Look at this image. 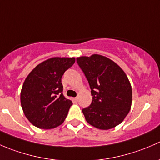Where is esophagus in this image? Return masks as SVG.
Wrapping results in <instances>:
<instances>
[{
    "label": "esophagus",
    "mask_w": 160,
    "mask_h": 160,
    "mask_svg": "<svg viewBox=\"0 0 160 160\" xmlns=\"http://www.w3.org/2000/svg\"><path fill=\"white\" fill-rule=\"evenodd\" d=\"M72 100H73L74 102H77V101H78V98H72Z\"/></svg>",
    "instance_id": "esophagus-1"
}]
</instances>
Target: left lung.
Here are the masks:
<instances>
[{
  "mask_svg": "<svg viewBox=\"0 0 160 160\" xmlns=\"http://www.w3.org/2000/svg\"><path fill=\"white\" fill-rule=\"evenodd\" d=\"M89 83L91 104L83 108L86 121L99 129L108 130L122 123L132 106V91L126 74L114 61L93 54L77 58Z\"/></svg>",
  "mask_w": 160,
  "mask_h": 160,
  "instance_id": "left-lung-1",
  "label": "left lung"
}]
</instances>
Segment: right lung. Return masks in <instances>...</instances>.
I'll list each match as a JSON object with an SVG mask.
<instances>
[{
  "instance_id": "right-lung-1",
  "label": "right lung",
  "mask_w": 160,
  "mask_h": 160,
  "mask_svg": "<svg viewBox=\"0 0 160 160\" xmlns=\"http://www.w3.org/2000/svg\"><path fill=\"white\" fill-rule=\"evenodd\" d=\"M75 58L53 57L38 64L25 79L21 104L25 117L35 127L51 129L62 124L72 104L62 93V79Z\"/></svg>"
}]
</instances>
